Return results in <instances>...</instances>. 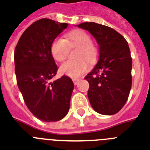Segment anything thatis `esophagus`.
Wrapping results in <instances>:
<instances>
[{"mask_svg": "<svg viewBox=\"0 0 150 150\" xmlns=\"http://www.w3.org/2000/svg\"><path fill=\"white\" fill-rule=\"evenodd\" d=\"M79 79H73V82H74V84H75V86H76V85L78 84V82H79Z\"/></svg>", "mask_w": 150, "mask_h": 150, "instance_id": "obj_1", "label": "esophagus"}]
</instances>
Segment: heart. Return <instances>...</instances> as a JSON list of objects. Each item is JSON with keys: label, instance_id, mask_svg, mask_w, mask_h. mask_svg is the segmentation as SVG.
Returning <instances> with one entry per match:
<instances>
[{"label": "heart", "instance_id": "1", "mask_svg": "<svg viewBox=\"0 0 150 150\" xmlns=\"http://www.w3.org/2000/svg\"><path fill=\"white\" fill-rule=\"evenodd\" d=\"M68 47H78L75 61H68L60 67L61 74L71 78H78L82 75L88 68V62H93L97 57L98 50L91 43V38L86 32L74 30L64 36V40L55 39L51 44L50 51L54 60L61 62L67 58Z\"/></svg>", "mask_w": 150, "mask_h": 150}]
</instances>
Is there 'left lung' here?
I'll list each match as a JSON object with an SVG mask.
<instances>
[{"mask_svg": "<svg viewBox=\"0 0 150 150\" xmlns=\"http://www.w3.org/2000/svg\"><path fill=\"white\" fill-rule=\"evenodd\" d=\"M77 26L91 33L99 45L98 62L85 77L89 84V103L99 114H117L125 104L132 87V59L128 43L103 25L84 22Z\"/></svg>", "mask_w": 150, "mask_h": 150, "instance_id": "1", "label": "left lung"}]
</instances>
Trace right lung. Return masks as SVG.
Here are the masks:
<instances>
[{
	"label": "right lung",
	"mask_w": 150,
	"mask_h": 150,
	"mask_svg": "<svg viewBox=\"0 0 150 150\" xmlns=\"http://www.w3.org/2000/svg\"><path fill=\"white\" fill-rule=\"evenodd\" d=\"M68 25L47 18L38 20L22 33L15 50L18 89L32 114L45 122L60 121L70 108L72 80L64 75L50 82L57 71L51 44Z\"/></svg>",
	"instance_id": "1"
}]
</instances>
